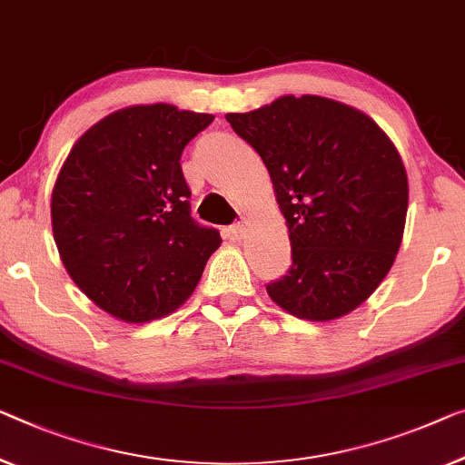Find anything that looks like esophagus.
Listing matches in <instances>:
<instances>
[{
    "instance_id": "esophagus-1",
    "label": "esophagus",
    "mask_w": 465,
    "mask_h": 465,
    "mask_svg": "<svg viewBox=\"0 0 465 465\" xmlns=\"http://www.w3.org/2000/svg\"><path fill=\"white\" fill-rule=\"evenodd\" d=\"M227 232H230V238L233 242H240L242 238H244V233H246V223H244V221H240V223H233Z\"/></svg>"
}]
</instances>
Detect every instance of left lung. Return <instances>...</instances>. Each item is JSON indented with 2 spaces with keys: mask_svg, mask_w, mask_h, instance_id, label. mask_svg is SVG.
I'll list each match as a JSON object with an SVG mask.
<instances>
[{
  "mask_svg": "<svg viewBox=\"0 0 465 465\" xmlns=\"http://www.w3.org/2000/svg\"><path fill=\"white\" fill-rule=\"evenodd\" d=\"M225 119L259 152L286 219L292 267L269 299L307 322L349 315L403 242L410 183L397 145L371 116L323 95H282Z\"/></svg>",
  "mask_w": 465,
  "mask_h": 465,
  "instance_id": "8db88e82",
  "label": "left lung"
}]
</instances>
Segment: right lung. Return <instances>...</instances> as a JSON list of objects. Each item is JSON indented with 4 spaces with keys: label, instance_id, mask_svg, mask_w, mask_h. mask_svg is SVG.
I'll use <instances>...</instances> for the list:
<instances>
[{
    "label": "right lung",
    "instance_id": "add662e5",
    "mask_svg": "<svg viewBox=\"0 0 465 465\" xmlns=\"http://www.w3.org/2000/svg\"><path fill=\"white\" fill-rule=\"evenodd\" d=\"M213 114L135 104L92 124L52 190V232L79 290L127 323L166 317L190 299L217 230L190 217L182 152Z\"/></svg>",
    "mask_w": 465,
    "mask_h": 465
}]
</instances>
